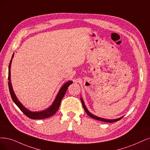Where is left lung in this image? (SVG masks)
Wrapping results in <instances>:
<instances>
[{
	"instance_id": "8db88e82",
	"label": "left lung",
	"mask_w": 150,
	"mask_h": 150,
	"mask_svg": "<svg viewBox=\"0 0 150 150\" xmlns=\"http://www.w3.org/2000/svg\"><path fill=\"white\" fill-rule=\"evenodd\" d=\"M81 99V103H82V105H83V107L85 112L87 113V114L90 116V117H92L93 119H95L96 120H100V121H103V122H109V123H112V122H117L119 120H120L122 118V117H120L119 119H114V120H108V119H102L101 117H96V116L93 115L92 114H91L89 111H88V110L86 109L85 105L84 104V102L83 101V99L81 98H80Z\"/></svg>"
}]
</instances>
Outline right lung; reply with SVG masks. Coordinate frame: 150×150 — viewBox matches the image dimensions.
Here are the masks:
<instances>
[{
	"label": "right lung",
	"mask_w": 150,
	"mask_h": 150,
	"mask_svg": "<svg viewBox=\"0 0 150 150\" xmlns=\"http://www.w3.org/2000/svg\"><path fill=\"white\" fill-rule=\"evenodd\" d=\"M13 57V55H12V57ZM11 62H12V59L10 60V62L9 64L8 67V88H9V91L11 97H12V100L13 102L15 103V104L28 117H29L32 119H46L47 117H51L52 115H54L55 112L57 111V110L59 108L60 104L61 103V101H62V98H64L65 94L67 91V90L68 87L72 83V81H70L67 82L64 85V86L60 88V90L58 93L57 96L55 98V100L52 104V106L47 109L45 110H42V111L41 112H31L29 110H28L26 109L23 105H22L20 102L18 100L17 98L16 97L15 93L13 91L12 89V84H11L10 82V67H11Z\"/></svg>",
	"instance_id": "1"
}]
</instances>
